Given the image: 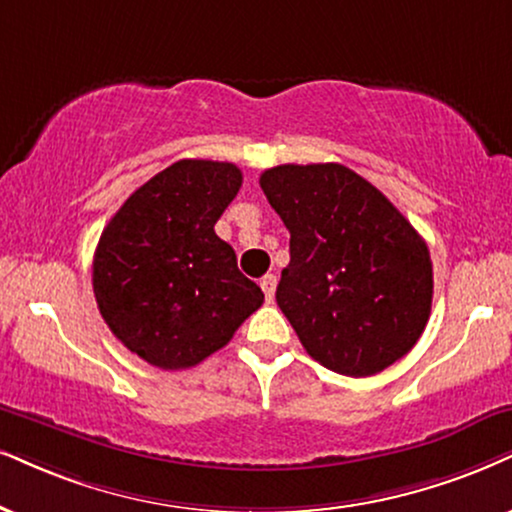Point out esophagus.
<instances>
[{
    "mask_svg": "<svg viewBox=\"0 0 512 512\" xmlns=\"http://www.w3.org/2000/svg\"><path fill=\"white\" fill-rule=\"evenodd\" d=\"M275 287H277V277L275 275H266L261 280V289H263V294H266V301L268 304H273V299H275Z\"/></svg>",
    "mask_w": 512,
    "mask_h": 512,
    "instance_id": "esophagus-1",
    "label": "esophagus"
}]
</instances>
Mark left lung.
<instances>
[{
    "mask_svg": "<svg viewBox=\"0 0 512 512\" xmlns=\"http://www.w3.org/2000/svg\"><path fill=\"white\" fill-rule=\"evenodd\" d=\"M261 189L289 230L275 299L308 356L370 377L413 349L432 311L425 239L342 163L268 168Z\"/></svg>",
    "mask_w": 512,
    "mask_h": 512,
    "instance_id": "8db88e82",
    "label": "left lung"
}]
</instances>
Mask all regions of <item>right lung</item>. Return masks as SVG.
<instances>
[{
	"mask_svg": "<svg viewBox=\"0 0 512 512\" xmlns=\"http://www.w3.org/2000/svg\"><path fill=\"white\" fill-rule=\"evenodd\" d=\"M239 187L235 163L182 159L135 189L104 227L94 299L109 330L149 365L192 368L261 308V287L213 230Z\"/></svg>",
	"mask_w": 512,
	"mask_h": 512,
	"instance_id": "1",
	"label": "right lung"
}]
</instances>
